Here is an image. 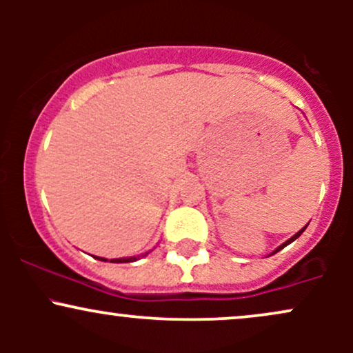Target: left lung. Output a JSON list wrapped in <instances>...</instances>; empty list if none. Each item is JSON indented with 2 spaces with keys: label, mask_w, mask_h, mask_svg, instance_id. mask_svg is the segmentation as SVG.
I'll return each instance as SVG.
<instances>
[{
  "label": "left lung",
  "mask_w": 353,
  "mask_h": 353,
  "mask_svg": "<svg viewBox=\"0 0 353 353\" xmlns=\"http://www.w3.org/2000/svg\"><path fill=\"white\" fill-rule=\"evenodd\" d=\"M305 228H307V225H305ZM305 228H303L302 230H299V232H297V234H295V236H294V237H290V239H289V241H287V242H285V244H282L281 247H279V249H277V250H274V254H275V252H279V250H281V249H283V247H285V245H289V244H290V242H294V241H295V239H297V237H299V236H301V234L303 232V230H305Z\"/></svg>",
  "instance_id": "left-lung-1"
}]
</instances>
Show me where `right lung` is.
<instances>
[{
	"label": "right lung",
	"mask_w": 353,
	"mask_h": 353,
	"mask_svg": "<svg viewBox=\"0 0 353 353\" xmlns=\"http://www.w3.org/2000/svg\"><path fill=\"white\" fill-rule=\"evenodd\" d=\"M98 259H101V261H106V259H103V257H98ZM139 259V257H137ZM132 261H136V257H128V259H112L111 262H117V264H119V262H132Z\"/></svg>",
	"instance_id": "add662e5"
}]
</instances>
